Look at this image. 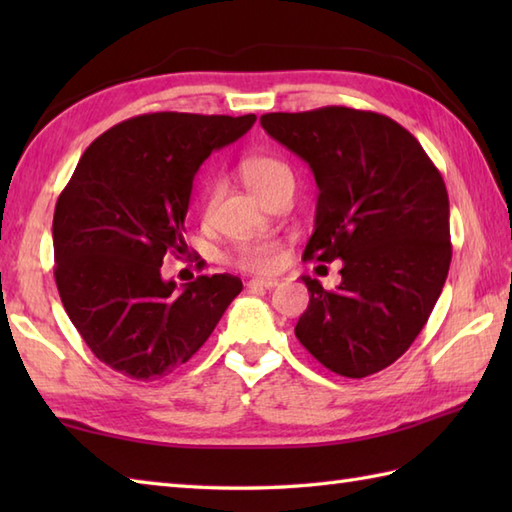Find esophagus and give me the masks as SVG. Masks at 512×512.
Wrapping results in <instances>:
<instances>
[{"label": "esophagus", "mask_w": 512, "mask_h": 512, "mask_svg": "<svg viewBox=\"0 0 512 512\" xmlns=\"http://www.w3.org/2000/svg\"><path fill=\"white\" fill-rule=\"evenodd\" d=\"M250 288H266V290H273L275 286H279L277 279H266V277H253L248 281Z\"/></svg>", "instance_id": "obj_1"}]
</instances>
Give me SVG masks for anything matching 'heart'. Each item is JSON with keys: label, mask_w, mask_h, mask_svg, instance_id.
Returning a JSON list of instances; mask_svg holds the SVG:
<instances>
[{"label": "heart", "mask_w": 512, "mask_h": 512, "mask_svg": "<svg viewBox=\"0 0 512 512\" xmlns=\"http://www.w3.org/2000/svg\"><path fill=\"white\" fill-rule=\"evenodd\" d=\"M239 173H242V180L246 187L253 191L259 200L264 195L275 189L281 182H292V173L286 162L273 156H248L239 165ZM279 244L270 242V239H255V242H244L235 248L233 262L239 268L246 270H259V273H266V270H273L279 264Z\"/></svg>", "instance_id": "obj_1"}]
</instances>
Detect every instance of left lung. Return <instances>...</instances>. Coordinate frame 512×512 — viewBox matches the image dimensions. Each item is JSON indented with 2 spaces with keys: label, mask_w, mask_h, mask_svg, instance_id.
I'll use <instances>...</instances> for the list:
<instances>
[{
  "label": "left lung",
  "mask_w": 512,
  "mask_h": 512,
  "mask_svg": "<svg viewBox=\"0 0 512 512\" xmlns=\"http://www.w3.org/2000/svg\"><path fill=\"white\" fill-rule=\"evenodd\" d=\"M259 123L317 180L303 257L343 259L336 290L301 277L310 303L297 339L334 374H376L416 341L449 275V195L440 171L405 127L376 112L330 105L264 114Z\"/></svg>",
  "instance_id": "8db88e82"
}]
</instances>
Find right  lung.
Wrapping results in <instances>:
<instances>
[{
  "instance_id": "right-lung-1",
  "label": "right lung",
  "mask_w": 512,
  "mask_h": 512,
  "mask_svg": "<svg viewBox=\"0 0 512 512\" xmlns=\"http://www.w3.org/2000/svg\"><path fill=\"white\" fill-rule=\"evenodd\" d=\"M246 116L140 114L85 149L52 220L54 281L94 356L136 380L187 363L242 292L233 275H200L180 290L160 277L180 255L193 178L215 149L235 143Z\"/></svg>"
}]
</instances>
